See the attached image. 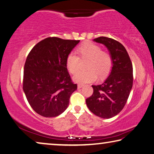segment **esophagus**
<instances>
[{"label": "esophagus", "mask_w": 154, "mask_h": 154, "mask_svg": "<svg viewBox=\"0 0 154 154\" xmlns=\"http://www.w3.org/2000/svg\"><path fill=\"white\" fill-rule=\"evenodd\" d=\"M83 87V85L82 84H78V88H81Z\"/></svg>", "instance_id": "obj_1"}]
</instances>
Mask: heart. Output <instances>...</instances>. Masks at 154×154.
Segmentation results:
<instances>
[{"instance_id":"b5f03b06","label":"heart","mask_w":154,"mask_h":154,"mask_svg":"<svg viewBox=\"0 0 154 154\" xmlns=\"http://www.w3.org/2000/svg\"><path fill=\"white\" fill-rule=\"evenodd\" d=\"M78 53L81 59H88L87 64L88 69L79 71L73 76V80L77 83L94 82L99 77H104L108 74L112 66L111 55L102 51L101 47L93 42H85L78 48ZM80 59L75 52H71L66 58V67L71 74H74L79 69Z\"/></svg>"}]
</instances>
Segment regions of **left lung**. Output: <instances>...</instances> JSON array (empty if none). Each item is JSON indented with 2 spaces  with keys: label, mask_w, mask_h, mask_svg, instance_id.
<instances>
[{
  "label": "left lung",
  "mask_w": 154,
  "mask_h": 154,
  "mask_svg": "<svg viewBox=\"0 0 154 154\" xmlns=\"http://www.w3.org/2000/svg\"><path fill=\"white\" fill-rule=\"evenodd\" d=\"M104 45L112 58L111 72L104 82L92 85L93 93L86 99L91 112L102 118H111L124 108L133 87V65L125 47L114 39L101 36L93 40Z\"/></svg>",
  "instance_id": "obj_1"
}]
</instances>
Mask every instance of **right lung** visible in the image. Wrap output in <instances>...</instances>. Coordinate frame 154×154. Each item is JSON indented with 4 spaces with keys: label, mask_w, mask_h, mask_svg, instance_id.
I'll use <instances>...</instances> for the list:
<instances>
[{
    "label": "right lung",
    "mask_w": 154,
    "mask_h": 154,
    "mask_svg": "<svg viewBox=\"0 0 154 154\" xmlns=\"http://www.w3.org/2000/svg\"><path fill=\"white\" fill-rule=\"evenodd\" d=\"M80 40L48 37L32 48L24 65L23 89L29 104L46 118L62 114L77 89L66 67V58Z\"/></svg>",
    "instance_id": "add662e5"
}]
</instances>
